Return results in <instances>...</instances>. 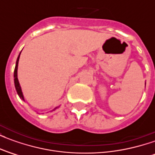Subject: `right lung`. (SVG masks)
<instances>
[{
    "instance_id": "add662e5",
    "label": "right lung",
    "mask_w": 155,
    "mask_h": 155,
    "mask_svg": "<svg viewBox=\"0 0 155 155\" xmlns=\"http://www.w3.org/2000/svg\"><path fill=\"white\" fill-rule=\"evenodd\" d=\"M21 54V53H20ZM20 54H19L18 58H17V61H16V64H15V71H14V82H15V90H16V92H17V94L20 96V98H21L24 100V97H23V94H22V91L21 89V86H20V84H19V81L18 79H17V68H18V62H19V58H20ZM55 109H57V107L54 108L53 110H54Z\"/></svg>"
}]
</instances>
